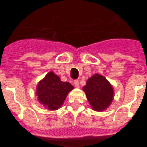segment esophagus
<instances>
[{
	"label": "esophagus",
	"instance_id": "1",
	"mask_svg": "<svg viewBox=\"0 0 147 147\" xmlns=\"http://www.w3.org/2000/svg\"><path fill=\"white\" fill-rule=\"evenodd\" d=\"M74 85L76 87H80V83L78 80H74Z\"/></svg>",
	"mask_w": 147,
	"mask_h": 147
}]
</instances>
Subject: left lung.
Here are the masks:
<instances>
[{
    "label": "left lung",
    "instance_id": "8db88e82",
    "mask_svg": "<svg viewBox=\"0 0 147 147\" xmlns=\"http://www.w3.org/2000/svg\"><path fill=\"white\" fill-rule=\"evenodd\" d=\"M86 98L94 110L103 111L108 108L113 98V89L105 77L95 74L83 86Z\"/></svg>",
    "mask_w": 147,
    "mask_h": 147
}]
</instances>
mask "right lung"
Masks as SVG:
<instances>
[{
  "label": "right lung",
  "instance_id": "right-lung-1",
  "mask_svg": "<svg viewBox=\"0 0 147 147\" xmlns=\"http://www.w3.org/2000/svg\"><path fill=\"white\" fill-rule=\"evenodd\" d=\"M74 87L68 82H62L53 72H49L37 86V96L41 104L55 110L63 105L69 91Z\"/></svg>",
  "mask_w": 147,
  "mask_h": 147
}]
</instances>
